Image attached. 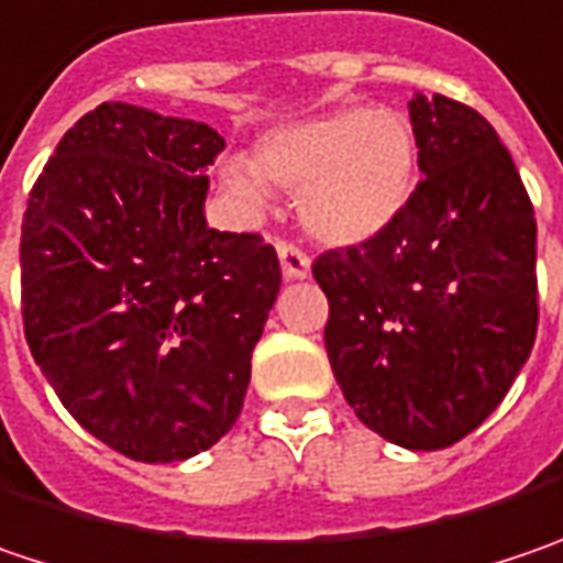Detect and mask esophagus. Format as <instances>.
<instances>
[{"label":"esophagus","instance_id":"34e87169","mask_svg":"<svg viewBox=\"0 0 563 563\" xmlns=\"http://www.w3.org/2000/svg\"><path fill=\"white\" fill-rule=\"evenodd\" d=\"M275 250H278V260H282V272L288 282H297V278H307L310 275V256L291 243V240H275Z\"/></svg>","mask_w":563,"mask_h":563}]
</instances>
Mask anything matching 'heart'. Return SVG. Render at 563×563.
Here are the masks:
<instances>
[{
	"mask_svg": "<svg viewBox=\"0 0 563 563\" xmlns=\"http://www.w3.org/2000/svg\"><path fill=\"white\" fill-rule=\"evenodd\" d=\"M221 180L250 209L266 206V184L297 189L307 234L354 246L383 234L411 202L418 139L399 110L335 107L266 132L253 148V164L228 157Z\"/></svg>",
	"mask_w": 563,
	"mask_h": 563,
	"instance_id": "heart-1",
	"label": "heart"
}]
</instances>
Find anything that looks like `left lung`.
I'll list each match as a JSON object with an SVG mask.
<instances>
[{
	"mask_svg": "<svg viewBox=\"0 0 563 563\" xmlns=\"http://www.w3.org/2000/svg\"><path fill=\"white\" fill-rule=\"evenodd\" d=\"M418 180L377 238L325 250V354L354 415L406 450L472 434L536 342V211L494 126L460 100H408Z\"/></svg>",
	"mask_w": 563,
	"mask_h": 563,
	"instance_id": "obj_1",
	"label": "left lung"
}]
</instances>
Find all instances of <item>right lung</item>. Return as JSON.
Returning <instances> with one entry per match:
<instances>
[{
  "instance_id": "obj_1",
  "label": "right lung",
  "mask_w": 563,
  "mask_h": 563,
  "mask_svg": "<svg viewBox=\"0 0 563 563\" xmlns=\"http://www.w3.org/2000/svg\"><path fill=\"white\" fill-rule=\"evenodd\" d=\"M206 123L100 103L21 221V317L71 418L135 463H180L238 421L282 288L275 246L206 224Z\"/></svg>"
}]
</instances>
